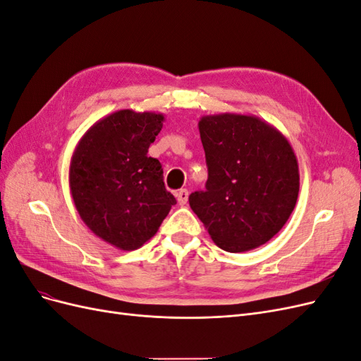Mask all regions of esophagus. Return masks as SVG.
Returning a JSON list of instances; mask_svg holds the SVG:
<instances>
[{"label": "esophagus", "instance_id": "obj_1", "mask_svg": "<svg viewBox=\"0 0 361 361\" xmlns=\"http://www.w3.org/2000/svg\"><path fill=\"white\" fill-rule=\"evenodd\" d=\"M188 195H190L188 190H185V188L179 190V191L176 192V197H178V203H179L180 206H185V204H187V202H188Z\"/></svg>", "mask_w": 361, "mask_h": 361}]
</instances>
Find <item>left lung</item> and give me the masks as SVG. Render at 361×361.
Listing matches in <instances>:
<instances>
[{"label":"left lung","instance_id":"8db88e82","mask_svg":"<svg viewBox=\"0 0 361 361\" xmlns=\"http://www.w3.org/2000/svg\"><path fill=\"white\" fill-rule=\"evenodd\" d=\"M199 130L207 164L206 191L190 206L212 241L231 253L267 244L297 204L295 152L277 128L250 114L203 116Z\"/></svg>","mask_w":361,"mask_h":361}]
</instances>
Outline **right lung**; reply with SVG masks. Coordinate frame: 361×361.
Returning a JSON list of instances; mask_svg holds the SVG:
<instances>
[{"label":"right lung","mask_w":361,"mask_h":361,"mask_svg":"<svg viewBox=\"0 0 361 361\" xmlns=\"http://www.w3.org/2000/svg\"><path fill=\"white\" fill-rule=\"evenodd\" d=\"M164 120L161 113L114 111L87 129L72 154L69 188L76 211L96 236L118 250L146 244L176 204L159 161L147 157Z\"/></svg>","instance_id":"1"}]
</instances>
